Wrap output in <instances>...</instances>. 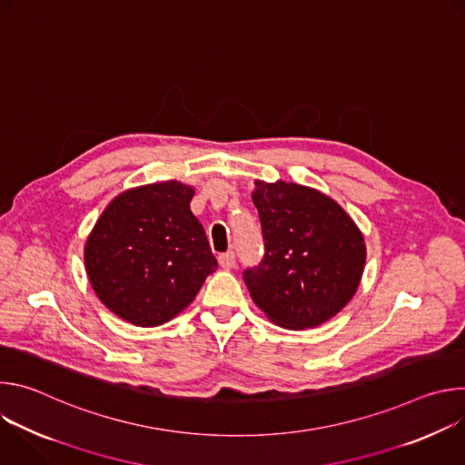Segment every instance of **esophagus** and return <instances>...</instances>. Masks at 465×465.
I'll list each match as a JSON object with an SVG mask.
<instances>
[{"mask_svg":"<svg viewBox=\"0 0 465 465\" xmlns=\"http://www.w3.org/2000/svg\"><path fill=\"white\" fill-rule=\"evenodd\" d=\"M219 264L223 269H233L235 267V252L228 250L219 255Z\"/></svg>","mask_w":465,"mask_h":465,"instance_id":"esophagus-1","label":"esophagus"}]
</instances>
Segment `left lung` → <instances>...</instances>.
<instances>
[{
	"mask_svg": "<svg viewBox=\"0 0 465 465\" xmlns=\"http://www.w3.org/2000/svg\"><path fill=\"white\" fill-rule=\"evenodd\" d=\"M262 259L242 272L255 305L287 329L335 316L355 294L366 261L362 233L316 189L255 182Z\"/></svg>",
	"mask_w": 465,
	"mask_h": 465,
	"instance_id": "left-lung-1",
	"label": "left lung"
}]
</instances>
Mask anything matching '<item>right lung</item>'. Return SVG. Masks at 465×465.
Listing matches in <instances>:
<instances>
[{
  "mask_svg": "<svg viewBox=\"0 0 465 465\" xmlns=\"http://www.w3.org/2000/svg\"><path fill=\"white\" fill-rule=\"evenodd\" d=\"M193 189L163 182L121 193L90 233L84 262L101 302L123 320L154 327L185 309L215 272Z\"/></svg>",
  "mask_w": 465,
  "mask_h": 465,
  "instance_id": "right-lung-1",
  "label": "right lung"
}]
</instances>
